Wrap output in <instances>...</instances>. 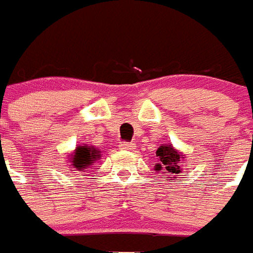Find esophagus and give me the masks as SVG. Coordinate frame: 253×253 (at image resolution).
Returning a JSON list of instances; mask_svg holds the SVG:
<instances>
[{
	"label": "esophagus",
	"mask_w": 253,
	"mask_h": 253,
	"mask_svg": "<svg viewBox=\"0 0 253 253\" xmlns=\"http://www.w3.org/2000/svg\"><path fill=\"white\" fill-rule=\"evenodd\" d=\"M121 149H122V150H125V152H130V150H134V149H135V143L122 142L121 143Z\"/></svg>",
	"instance_id": "esophagus-1"
}]
</instances>
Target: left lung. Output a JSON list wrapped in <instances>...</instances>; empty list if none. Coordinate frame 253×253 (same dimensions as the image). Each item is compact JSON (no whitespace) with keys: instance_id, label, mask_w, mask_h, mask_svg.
<instances>
[{"instance_id":"1","label":"left lung","mask_w":253,"mask_h":253,"mask_svg":"<svg viewBox=\"0 0 253 253\" xmlns=\"http://www.w3.org/2000/svg\"><path fill=\"white\" fill-rule=\"evenodd\" d=\"M156 156L157 161L154 170L161 173L165 180H176L179 173H181V161L186 159V156L173 148L172 143H163L159 146Z\"/></svg>"}]
</instances>
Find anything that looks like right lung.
I'll list each match as a JSON object with an SVG mask.
<instances>
[{"label":"right lung","mask_w":253,"mask_h":253,"mask_svg":"<svg viewBox=\"0 0 253 253\" xmlns=\"http://www.w3.org/2000/svg\"><path fill=\"white\" fill-rule=\"evenodd\" d=\"M100 150L90 146H77L70 154V163L78 170L86 169L89 165H93V161L100 159ZM72 168V167H70Z\"/></svg>","instance_id":"right-lung-1"}]
</instances>
